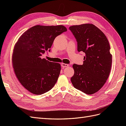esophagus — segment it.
I'll list each match as a JSON object with an SVG mask.
<instances>
[{"instance_id":"34e87169","label":"esophagus","mask_w":126,"mask_h":126,"mask_svg":"<svg viewBox=\"0 0 126 126\" xmlns=\"http://www.w3.org/2000/svg\"><path fill=\"white\" fill-rule=\"evenodd\" d=\"M61 64H62V67H63V68H65V67H68V64H66V63H62Z\"/></svg>"}]
</instances>
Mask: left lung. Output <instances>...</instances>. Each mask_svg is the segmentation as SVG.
<instances>
[{
    "label": "left lung",
    "mask_w": 126,
    "mask_h": 126,
    "mask_svg": "<svg viewBox=\"0 0 126 126\" xmlns=\"http://www.w3.org/2000/svg\"><path fill=\"white\" fill-rule=\"evenodd\" d=\"M77 41L78 51L85 53L83 64H74L75 73L71 78L74 87L87 94L99 90L108 78L112 55L109 41L96 26L85 24L69 27Z\"/></svg>",
    "instance_id": "obj_1"
}]
</instances>
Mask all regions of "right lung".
I'll list each match as a JSON object with an SVG mask.
<instances>
[{
  "mask_svg": "<svg viewBox=\"0 0 126 126\" xmlns=\"http://www.w3.org/2000/svg\"><path fill=\"white\" fill-rule=\"evenodd\" d=\"M67 30L63 25H36L22 33L15 44L12 55L14 71L19 81L29 92L41 94L55 85L60 64L40 56L46 51H50L55 38Z\"/></svg>",
  "mask_w": 126,
  "mask_h": 126,
  "instance_id": "obj_1",
  "label": "right lung"
}]
</instances>
